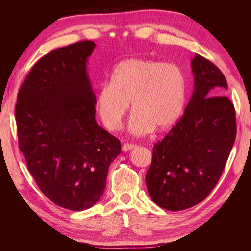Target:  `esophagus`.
Masks as SVG:
<instances>
[{
    "mask_svg": "<svg viewBox=\"0 0 251 251\" xmlns=\"http://www.w3.org/2000/svg\"><path fill=\"white\" fill-rule=\"evenodd\" d=\"M135 147H136V146L132 145V143H124V145L122 146V150L124 151V152H127V151L131 150V149H134Z\"/></svg>",
    "mask_w": 251,
    "mask_h": 251,
    "instance_id": "34e87169",
    "label": "esophagus"
}]
</instances>
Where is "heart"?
<instances>
[{
  "label": "heart",
  "instance_id": "b5f03b06",
  "mask_svg": "<svg viewBox=\"0 0 251 251\" xmlns=\"http://www.w3.org/2000/svg\"><path fill=\"white\" fill-rule=\"evenodd\" d=\"M185 76L175 63L131 58L120 62L111 82L100 85L95 97L99 119L109 130L120 129L127 112H135L129 130L145 136L155 127L173 126L185 103Z\"/></svg>",
  "mask_w": 251,
  "mask_h": 251
}]
</instances>
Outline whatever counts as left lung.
I'll list each match as a JSON object with an SVG mask.
<instances>
[{
	"label": "left lung",
	"mask_w": 251,
	"mask_h": 251,
	"mask_svg": "<svg viewBox=\"0 0 251 251\" xmlns=\"http://www.w3.org/2000/svg\"><path fill=\"white\" fill-rule=\"evenodd\" d=\"M193 95L164 139L153 147L146 175L152 201L179 211L204 201L219 181L236 137L235 109L220 69L201 55L192 60Z\"/></svg>",
	"instance_id": "1"
}]
</instances>
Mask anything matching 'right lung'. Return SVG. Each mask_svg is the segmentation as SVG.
<instances>
[{"instance_id": "1", "label": "right lung", "mask_w": 251, "mask_h": 251, "mask_svg": "<svg viewBox=\"0 0 251 251\" xmlns=\"http://www.w3.org/2000/svg\"><path fill=\"white\" fill-rule=\"evenodd\" d=\"M96 44L81 41L43 56L18 92L19 150L43 194L69 210L88 209L103 194L121 142L95 120L87 59Z\"/></svg>"}]
</instances>
